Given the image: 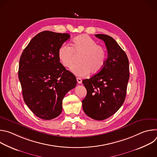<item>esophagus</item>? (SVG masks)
I'll return each mask as SVG.
<instances>
[{
    "label": "esophagus",
    "instance_id": "1",
    "mask_svg": "<svg viewBox=\"0 0 157 157\" xmlns=\"http://www.w3.org/2000/svg\"><path fill=\"white\" fill-rule=\"evenodd\" d=\"M76 80H77L78 83H79V84H81L82 82V79L81 78H77Z\"/></svg>",
    "mask_w": 157,
    "mask_h": 157
}]
</instances>
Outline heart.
<instances>
[{
  "label": "heart",
  "mask_w": 157,
  "mask_h": 157,
  "mask_svg": "<svg viewBox=\"0 0 157 157\" xmlns=\"http://www.w3.org/2000/svg\"><path fill=\"white\" fill-rule=\"evenodd\" d=\"M76 55H82L79 63L73 69L78 76H84L90 71L92 74L99 73L104 68L107 59L104 48L87 35L76 36L72 40L71 47L64 43L58 51V57L61 63L66 68L71 69L75 63Z\"/></svg>",
  "instance_id": "heart-1"
}]
</instances>
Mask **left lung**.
Here are the masks:
<instances>
[{
	"label": "left lung",
	"mask_w": 157,
	"mask_h": 157,
	"mask_svg": "<svg viewBox=\"0 0 157 157\" xmlns=\"http://www.w3.org/2000/svg\"><path fill=\"white\" fill-rule=\"evenodd\" d=\"M95 36L104 41L108 56L99 73L82 81L87 95L82 104L87 116L102 121L115 114L125 101L129 63L127 55L113 38L104 34Z\"/></svg>",
	"instance_id": "obj_1"
}]
</instances>
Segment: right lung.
I'll list each match as a JSON object with an SVG mask.
<instances>
[{
    "mask_svg": "<svg viewBox=\"0 0 157 157\" xmlns=\"http://www.w3.org/2000/svg\"><path fill=\"white\" fill-rule=\"evenodd\" d=\"M68 33L43 31L30 41L20 58L18 79L26 105L38 117L50 120L62 112V101L76 78L59 62L58 51Z\"/></svg>",
    "mask_w": 157,
    "mask_h": 157,
    "instance_id": "add662e5",
    "label": "right lung"
}]
</instances>
